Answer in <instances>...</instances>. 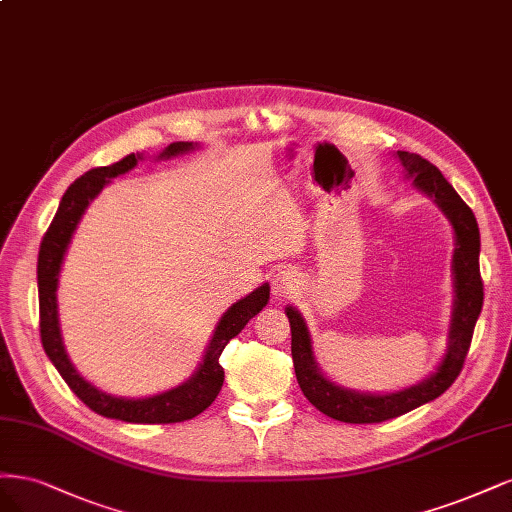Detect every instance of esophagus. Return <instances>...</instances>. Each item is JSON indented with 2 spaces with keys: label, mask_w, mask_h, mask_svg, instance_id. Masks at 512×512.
Segmentation results:
<instances>
[{
  "label": "esophagus",
  "mask_w": 512,
  "mask_h": 512,
  "mask_svg": "<svg viewBox=\"0 0 512 512\" xmlns=\"http://www.w3.org/2000/svg\"><path fill=\"white\" fill-rule=\"evenodd\" d=\"M298 287H300V278L295 276V272H291V270H280L272 278V293L278 300L291 298V295L298 291Z\"/></svg>",
  "instance_id": "34e87169"
}]
</instances>
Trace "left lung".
Returning <instances> with one entry per match:
<instances>
[{
    "label": "left lung",
    "mask_w": 512,
    "mask_h": 512,
    "mask_svg": "<svg viewBox=\"0 0 512 512\" xmlns=\"http://www.w3.org/2000/svg\"><path fill=\"white\" fill-rule=\"evenodd\" d=\"M395 157L402 161L406 178H412V185L427 197H432L434 204L453 225L455 300L449 327V346L436 372L417 385L395 393H361L355 389H344L321 374L315 355H312L308 327L300 312L293 306H287L285 312L291 325V357L300 389L308 402L317 406L323 415L344 423H381L395 419L421 404L436 400L438 395L447 391L455 383L461 368H464L474 325L483 308V278L481 268H478L481 234H478L474 212L447 183V178L442 176L434 163L408 151H398Z\"/></svg>",
    "instance_id": "1"
}]
</instances>
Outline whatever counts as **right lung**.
<instances>
[{"instance_id":"add662e5","label":"right lung","mask_w":512,"mask_h":512,"mask_svg":"<svg viewBox=\"0 0 512 512\" xmlns=\"http://www.w3.org/2000/svg\"><path fill=\"white\" fill-rule=\"evenodd\" d=\"M197 144L193 142H172L166 146V151L159 153L157 159H170L176 155H183L193 151ZM142 155H127L121 161L112 163L106 168H93L87 174L76 178L74 183L63 193L55 219L48 227V232L42 238L40 255H38V293H40V336L42 346L53 361V366L63 376V381L85 402L93 412L108 419H119L125 423H180L187 421L204 412L214 398H217L223 387V368L219 364V357L225 349V344L236 338L244 325L249 323L259 310L270 300V285L263 283L246 298L238 300L234 306H229L221 321L214 327V334L208 342L206 355L202 359L200 368H197L189 381L178 385L170 391H163L151 398H117L106 391L93 387L89 381L82 378L72 361L65 353L61 327H59V310H57V285H59V272L65 257V251L72 242L76 227L85 214L87 206L95 200L114 176L125 174L138 166Z\"/></svg>"}]
</instances>
